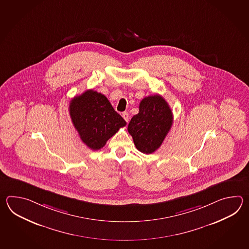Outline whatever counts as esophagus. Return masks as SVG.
Wrapping results in <instances>:
<instances>
[{
    "label": "esophagus",
    "instance_id": "34e87169",
    "mask_svg": "<svg viewBox=\"0 0 249 249\" xmlns=\"http://www.w3.org/2000/svg\"><path fill=\"white\" fill-rule=\"evenodd\" d=\"M122 117L128 123V121H129V113L128 112H124L122 114Z\"/></svg>",
    "mask_w": 249,
    "mask_h": 249
}]
</instances>
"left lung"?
<instances>
[{
    "instance_id": "left-lung-1",
    "label": "left lung",
    "mask_w": 249,
    "mask_h": 249,
    "mask_svg": "<svg viewBox=\"0 0 249 249\" xmlns=\"http://www.w3.org/2000/svg\"><path fill=\"white\" fill-rule=\"evenodd\" d=\"M172 124L173 113L168 103L156 94L141 101L139 113L128 124V132L139 151L151 154L162 145Z\"/></svg>"
}]
</instances>
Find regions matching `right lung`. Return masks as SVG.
<instances>
[{
    "mask_svg": "<svg viewBox=\"0 0 249 249\" xmlns=\"http://www.w3.org/2000/svg\"><path fill=\"white\" fill-rule=\"evenodd\" d=\"M69 115L82 142L92 150L103 148L108 139L126 125L106 96L93 90L72 99Z\"/></svg>",
    "mask_w": 249,
    "mask_h": 249,
    "instance_id": "right-lung-1",
    "label": "right lung"
}]
</instances>
